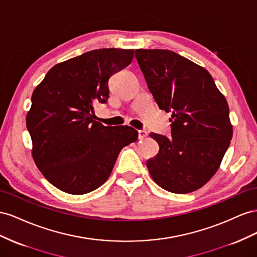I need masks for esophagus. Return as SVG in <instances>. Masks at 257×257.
Listing matches in <instances>:
<instances>
[{
    "mask_svg": "<svg viewBox=\"0 0 257 257\" xmlns=\"http://www.w3.org/2000/svg\"><path fill=\"white\" fill-rule=\"evenodd\" d=\"M148 136H149V134L146 133L145 130H139V131H138V138L140 139V140H143V139L146 138Z\"/></svg>",
    "mask_w": 257,
    "mask_h": 257,
    "instance_id": "1",
    "label": "esophagus"
}]
</instances>
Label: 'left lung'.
<instances>
[{
    "mask_svg": "<svg viewBox=\"0 0 257 257\" xmlns=\"http://www.w3.org/2000/svg\"><path fill=\"white\" fill-rule=\"evenodd\" d=\"M136 58L160 109L172 112L171 138L146 161L152 179L175 194L199 189L221 166L232 138L229 107L210 73L168 49H137Z\"/></svg>",
    "mask_w": 257,
    "mask_h": 257,
    "instance_id": "1",
    "label": "left lung"
}]
</instances>
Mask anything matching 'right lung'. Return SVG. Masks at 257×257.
<instances>
[{
	"instance_id": "1",
	"label": "right lung",
	"mask_w": 257,
	"mask_h": 257,
	"mask_svg": "<svg viewBox=\"0 0 257 257\" xmlns=\"http://www.w3.org/2000/svg\"><path fill=\"white\" fill-rule=\"evenodd\" d=\"M134 49L87 51L54 65L32 93L27 128L32 157L46 180L84 195L108 179L122 148L138 140L128 126H103L93 105L105 103L108 79L131 63Z\"/></svg>"
}]
</instances>
